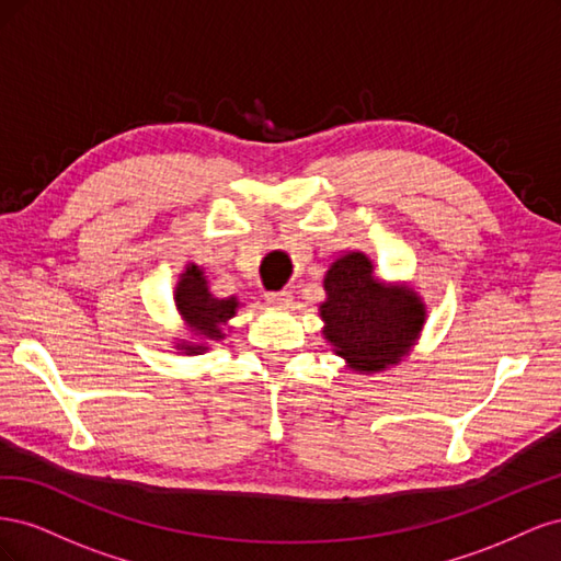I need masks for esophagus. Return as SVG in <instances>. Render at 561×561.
Masks as SVG:
<instances>
[{"mask_svg":"<svg viewBox=\"0 0 561 561\" xmlns=\"http://www.w3.org/2000/svg\"><path fill=\"white\" fill-rule=\"evenodd\" d=\"M266 304L268 307H278V309H287L293 307V293L280 290V293H266Z\"/></svg>","mask_w":561,"mask_h":561,"instance_id":"obj_1","label":"esophagus"}]
</instances>
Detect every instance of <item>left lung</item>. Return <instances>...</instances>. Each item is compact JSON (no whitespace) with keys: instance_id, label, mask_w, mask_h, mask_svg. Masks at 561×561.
Wrapping results in <instances>:
<instances>
[{"instance_id":"8db88e82","label":"left lung","mask_w":561,"mask_h":561,"mask_svg":"<svg viewBox=\"0 0 561 561\" xmlns=\"http://www.w3.org/2000/svg\"><path fill=\"white\" fill-rule=\"evenodd\" d=\"M322 287V336L348 369L377 375L414 351L428 318L426 301L412 285L381 280L365 252L346 250L334 257Z\"/></svg>"}]
</instances>
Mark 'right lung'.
<instances>
[{"label":"right lung","instance_id":"add662e5","mask_svg":"<svg viewBox=\"0 0 561 561\" xmlns=\"http://www.w3.org/2000/svg\"><path fill=\"white\" fill-rule=\"evenodd\" d=\"M175 309L182 318V328L190 339L175 336L180 355H201L210 348L208 342H222L229 330V320L239 313V297H215L210 293L206 268L190 262L180 274L173 290Z\"/></svg>","mask_w":561,"mask_h":561}]
</instances>
